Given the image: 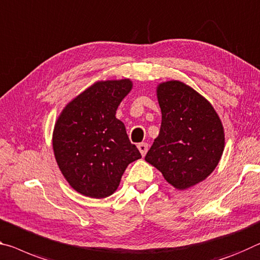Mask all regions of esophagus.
Here are the masks:
<instances>
[{"instance_id": "34e87169", "label": "esophagus", "mask_w": 260, "mask_h": 260, "mask_svg": "<svg viewBox=\"0 0 260 260\" xmlns=\"http://www.w3.org/2000/svg\"><path fill=\"white\" fill-rule=\"evenodd\" d=\"M138 148H139L140 152H141V155H142V156H145V155L147 154L148 148H149V146H148V143H146V142H142V143H139V145H138Z\"/></svg>"}]
</instances>
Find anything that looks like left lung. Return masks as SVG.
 Here are the masks:
<instances>
[{"label":"left lung","instance_id":"8db88e82","mask_svg":"<svg viewBox=\"0 0 260 260\" xmlns=\"http://www.w3.org/2000/svg\"><path fill=\"white\" fill-rule=\"evenodd\" d=\"M162 123L145 159L169 184L186 189L212 174L224 148L219 115L207 100L179 81L157 86Z\"/></svg>","mask_w":260,"mask_h":260}]
</instances>
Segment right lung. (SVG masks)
I'll list each match as a JSON object with an SVG mask.
<instances>
[{
	"mask_svg": "<svg viewBox=\"0 0 260 260\" xmlns=\"http://www.w3.org/2000/svg\"><path fill=\"white\" fill-rule=\"evenodd\" d=\"M132 89L129 80L97 82L66 106L53 132L61 172L81 194L106 198L118 188L128 164L141 158L125 125L115 118Z\"/></svg>",
	"mask_w": 260,
	"mask_h": 260,
	"instance_id": "right-lung-1",
	"label": "right lung"
}]
</instances>
